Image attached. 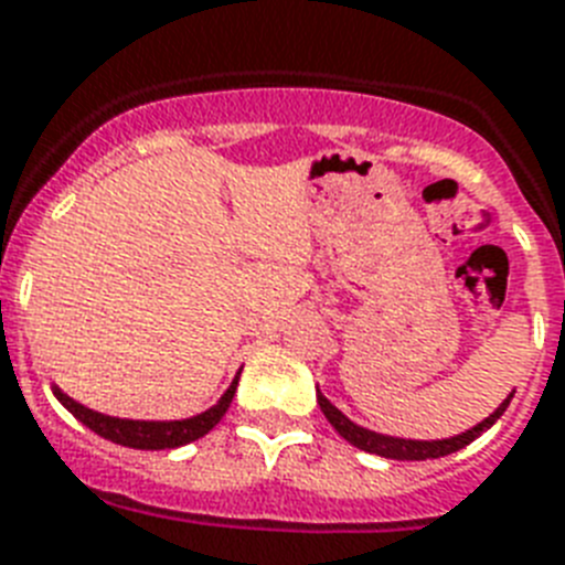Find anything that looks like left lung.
Listing matches in <instances>:
<instances>
[{"instance_id":"obj_1","label":"left lung","mask_w":565,"mask_h":565,"mask_svg":"<svg viewBox=\"0 0 565 565\" xmlns=\"http://www.w3.org/2000/svg\"><path fill=\"white\" fill-rule=\"evenodd\" d=\"M511 397L513 392L508 394V401L502 403L493 415L484 417L481 424H476L473 429H467V433L452 435V438H441V441H412V438H392V435H380L365 429V426H356L354 420H348V417L342 415V412H339L322 392H316V401H319V406H322L324 417H328L330 426H333V429H337L348 444H354V447L365 449V452H374V456L394 458V461H426V458H441V456H449V452H458L461 447L476 441L484 429H490V426L497 424L499 417H502V412L508 409Z\"/></svg>"}]
</instances>
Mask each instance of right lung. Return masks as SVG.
<instances>
[{"label":"right lung","mask_w":565,"mask_h":565,"mask_svg":"<svg viewBox=\"0 0 565 565\" xmlns=\"http://www.w3.org/2000/svg\"><path fill=\"white\" fill-rule=\"evenodd\" d=\"M52 392L81 424L89 426L92 433H98L107 441L132 449H173L203 438L205 433H211L220 424V417L226 415L228 403H232V397L237 392V377L232 380V386L226 388V394L211 409H205L203 415L185 417V420H130V417H109L100 415V412L86 409L77 401H72L68 394L60 392L57 386H52Z\"/></svg>","instance_id":"obj_1"}]
</instances>
